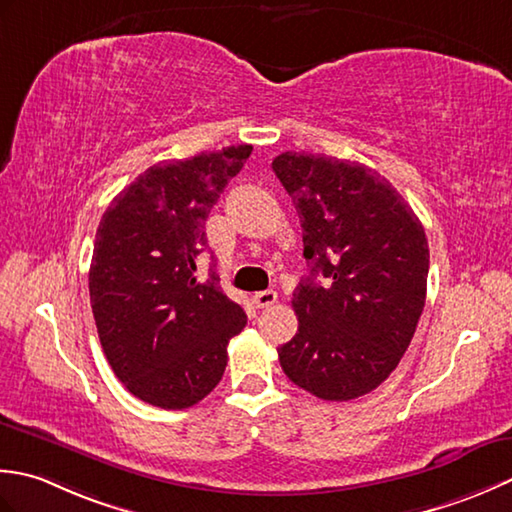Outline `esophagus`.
I'll return each instance as SVG.
<instances>
[{"label": "esophagus", "instance_id": "34e87169", "mask_svg": "<svg viewBox=\"0 0 512 512\" xmlns=\"http://www.w3.org/2000/svg\"><path fill=\"white\" fill-rule=\"evenodd\" d=\"M278 300V294L274 289H265V291H256L254 294V305L258 307V309H267V307H271L274 305V302Z\"/></svg>", "mask_w": 512, "mask_h": 512}]
</instances>
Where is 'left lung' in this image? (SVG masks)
Listing matches in <instances>:
<instances>
[{
  "label": "left lung",
  "mask_w": 512,
  "mask_h": 512,
  "mask_svg": "<svg viewBox=\"0 0 512 512\" xmlns=\"http://www.w3.org/2000/svg\"><path fill=\"white\" fill-rule=\"evenodd\" d=\"M271 168L296 205L309 263L280 367L320 400H356L389 378L411 344L429 276L424 227L402 194L358 161L283 152Z\"/></svg>",
  "instance_id": "obj_1"
}]
</instances>
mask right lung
I'll list each match as a JSON object with an SVG mask.
<instances>
[{"mask_svg": "<svg viewBox=\"0 0 512 512\" xmlns=\"http://www.w3.org/2000/svg\"><path fill=\"white\" fill-rule=\"evenodd\" d=\"M252 145L165 161L137 176L103 214L90 263V305L103 353L134 398L161 409L201 402L227 367V344L247 325L214 271L205 221Z\"/></svg>", "mask_w": 512, "mask_h": 512, "instance_id": "add662e5", "label": "right lung"}]
</instances>
